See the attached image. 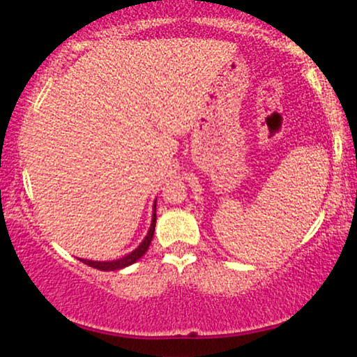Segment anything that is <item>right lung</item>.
<instances>
[{"label": "right lung", "instance_id": "add662e5", "mask_svg": "<svg viewBox=\"0 0 357 357\" xmlns=\"http://www.w3.org/2000/svg\"><path fill=\"white\" fill-rule=\"evenodd\" d=\"M158 202V199H155ZM155 202L153 204V216H151V226H149V231L146 234L143 242L139 243L138 247L135 248L133 252L126 253L125 257L119 258V260H110V261H94V260H84V258H79V261L84 263V265H89L92 268H97V270L100 271H116V270H123V268L133 265L139 260L141 257L144 255L146 252H148L149 248V243L153 241V236H154V227H155Z\"/></svg>", "mask_w": 357, "mask_h": 357}]
</instances>
